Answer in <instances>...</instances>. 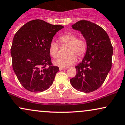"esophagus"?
I'll use <instances>...</instances> for the list:
<instances>
[{
  "label": "esophagus",
  "instance_id": "34e87169",
  "mask_svg": "<svg viewBox=\"0 0 125 125\" xmlns=\"http://www.w3.org/2000/svg\"><path fill=\"white\" fill-rule=\"evenodd\" d=\"M66 68L65 67H59V70H64V69H65Z\"/></svg>",
  "mask_w": 125,
  "mask_h": 125
}]
</instances>
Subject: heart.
Masks as SVG:
<instances>
[{"instance_id": "b5f03b06", "label": "heart", "mask_w": 125, "mask_h": 125, "mask_svg": "<svg viewBox=\"0 0 125 125\" xmlns=\"http://www.w3.org/2000/svg\"><path fill=\"white\" fill-rule=\"evenodd\" d=\"M62 43L69 45L67 53L68 55L61 56L53 61V64L57 66L61 67H68L76 62L77 61L76 55L79 58H82L87 51V45L86 41L83 38H78L76 34L69 33L62 35L60 37ZM58 43L52 41L49 44V53L52 57L56 58L59 55Z\"/></svg>"}]
</instances>
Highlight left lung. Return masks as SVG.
Segmentation results:
<instances>
[{
    "label": "left lung",
    "mask_w": 125,
    "mask_h": 125,
    "mask_svg": "<svg viewBox=\"0 0 125 125\" xmlns=\"http://www.w3.org/2000/svg\"><path fill=\"white\" fill-rule=\"evenodd\" d=\"M86 41L87 51L76 66L77 74L70 80L77 91L90 93L101 86L112 66L113 48L106 31L95 24L80 20L72 25Z\"/></svg>",
    "instance_id": "1"
}]
</instances>
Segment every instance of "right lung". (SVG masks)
Instances as JSON below:
<instances>
[{
  "instance_id": "1",
  "label": "right lung",
  "mask_w": 125,
  "mask_h": 125,
  "mask_svg": "<svg viewBox=\"0 0 125 125\" xmlns=\"http://www.w3.org/2000/svg\"><path fill=\"white\" fill-rule=\"evenodd\" d=\"M63 27L37 19L27 22L14 35L11 48L12 66L26 90L42 92L52 85L59 69L51 63L49 44Z\"/></svg>"
}]
</instances>
